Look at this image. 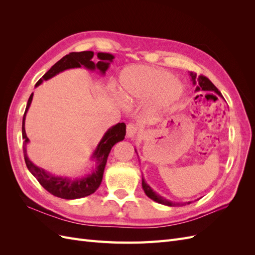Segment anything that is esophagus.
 Instances as JSON below:
<instances>
[{"instance_id": "34e87169", "label": "esophagus", "mask_w": 255, "mask_h": 255, "mask_svg": "<svg viewBox=\"0 0 255 255\" xmlns=\"http://www.w3.org/2000/svg\"><path fill=\"white\" fill-rule=\"evenodd\" d=\"M137 130H138V128L135 125H133V123H128V125L127 126V136L129 138L136 136Z\"/></svg>"}]
</instances>
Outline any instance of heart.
Here are the masks:
<instances>
[{"mask_svg":"<svg viewBox=\"0 0 255 255\" xmlns=\"http://www.w3.org/2000/svg\"><path fill=\"white\" fill-rule=\"evenodd\" d=\"M183 84L173 79L171 72L149 66H130L119 76L118 92L128 104L143 103L153 98V113L167 111L179 101Z\"/></svg>","mask_w":255,"mask_h":255,"instance_id":"1","label":"heart"}]
</instances>
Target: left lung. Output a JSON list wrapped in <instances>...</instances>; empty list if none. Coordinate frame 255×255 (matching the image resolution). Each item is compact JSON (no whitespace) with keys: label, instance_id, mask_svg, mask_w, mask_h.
I'll return each mask as SVG.
<instances>
[{"label":"left lung","instance_id":"obj_1","mask_svg":"<svg viewBox=\"0 0 255 255\" xmlns=\"http://www.w3.org/2000/svg\"><path fill=\"white\" fill-rule=\"evenodd\" d=\"M190 76H191L192 83H194V85H196V91H201V90H203V91H214L218 96L222 97L221 92L217 89V87H216L210 80L206 78V76H204V75L197 76V73H195V72H190ZM135 152H136V150H135ZM142 188H143L144 194L148 196L150 199H152L153 201H155V202L160 203V204H164V205H168V206L180 205V203L169 201V200H167L163 197H160L158 194H156L155 191H153V189L149 186V185L144 182L143 177H142ZM188 203H190V202H188Z\"/></svg>","mask_w":255,"mask_h":255}]
</instances>
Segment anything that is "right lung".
Here are the masks:
<instances>
[{
	"mask_svg": "<svg viewBox=\"0 0 255 255\" xmlns=\"http://www.w3.org/2000/svg\"><path fill=\"white\" fill-rule=\"evenodd\" d=\"M94 55L95 53L92 51L69 53L68 55L59 59L55 65H53L51 67L50 70L36 83V87L39 86L43 81L50 80L59 72H63L67 70V69L71 68H80L82 66H84L86 69H89L91 71H94L97 69L101 74H105L113 59L115 58L114 55H112L110 53H98L97 57L99 61L97 64L92 61ZM33 95L34 94L30 95L28 98L25 113L23 115L22 120V138L24 139V141H23V154H24V160L29 172L36 177L38 182L40 183V185L45 190H48L50 194L55 197L72 200L84 198L94 194L102 182L104 168L112 148L114 144H116L118 141L125 139L126 123H118V125L109 128V130H107L105 135L103 136L101 141L99 142L97 149L95 150L91 157L92 159H95L97 161V168L91 173L75 180H71L69 179V177L64 176L52 175L49 172L43 170L42 168L34 165L32 161L29 160L26 154V144L29 140L25 133V116L29 109L30 103H32Z\"/></svg>",
	"mask_w": 255,
	"mask_h": 255,
	"instance_id": "obj_1",
	"label": "right lung"
}]
</instances>
